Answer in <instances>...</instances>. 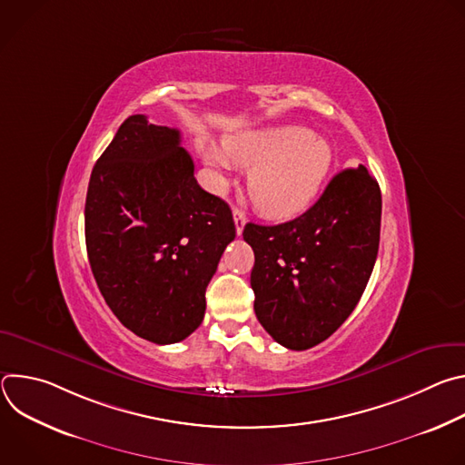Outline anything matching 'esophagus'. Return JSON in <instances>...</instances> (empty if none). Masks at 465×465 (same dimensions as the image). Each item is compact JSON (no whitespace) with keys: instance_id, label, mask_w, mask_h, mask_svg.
Segmentation results:
<instances>
[{"instance_id":"obj_1","label":"esophagus","mask_w":465,"mask_h":465,"mask_svg":"<svg viewBox=\"0 0 465 465\" xmlns=\"http://www.w3.org/2000/svg\"><path fill=\"white\" fill-rule=\"evenodd\" d=\"M233 223H235L237 235H241L244 230V224H246V215L239 208H233Z\"/></svg>"}]
</instances>
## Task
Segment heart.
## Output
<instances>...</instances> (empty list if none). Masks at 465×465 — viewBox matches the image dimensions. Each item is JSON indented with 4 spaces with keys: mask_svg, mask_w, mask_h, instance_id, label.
<instances>
[{
    "mask_svg": "<svg viewBox=\"0 0 465 465\" xmlns=\"http://www.w3.org/2000/svg\"><path fill=\"white\" fill-rule=\"evenodd\" d=\"M204 162L228 171L232 162L250 169L248 194L271 219H291L305 212L333 167V149L303 126L264 128L230 136L224 151L201 143Z\"/></svg>",
    "mask_w": 465,
    "mask_h": 465,
    "instance_id": "heart-1",
    "label": "heart"
}]
</instances>
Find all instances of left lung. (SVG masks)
Instances as JSON below:
<instances>
[{
	"mask_svg": "<svg viewBox=\"0 0 465 465\" xmlns=\"http://www.w3.org/2000/svg\"><path fill=\"white\" fill-rule=\"evenodd\" d=\"M381 208L377 180L359 165L333 176L303 215L244 226L255 255L253 311L278 344L309 350L346 322L377 259Z\"/></svg>",
	"mask_w": 465,
	"mask_h": 465,
	"instance_id": "left-lung-1",
	"label": "left lung"
}]
</instances>
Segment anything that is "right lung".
Listing matches in <instances>:
<instances>
[{"label": "right lung", "mask_w": 465, "mask_h": 465, "mask_svg": "<svg viewBox=\"0 0 465 465\" xmlns=\"http://www.w3.org/2000/svg\"><path fill=\"white\" fill-rule=\"evenodd\" d=\"M84 233L117 320L149 342L174 344L203 323L206 287L235 224L230 206L198 185L180 130L136 114L92 171Z\"/></svg>", "instance_id": "right-lung-1"}]
</instances>
